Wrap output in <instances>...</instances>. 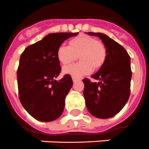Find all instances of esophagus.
<instances>
[{"instance_id": "esophagus-1", "label": "esophagus", "mask_w": 149, "mask_h": 149, "mask_svg": "<svg viewBox=\"0 0 149 149\" xmlns=\"http://www.w3.org/2000/svg\"><path fill=\"white\" fill-rule=\"evenodd\" d=\"M72 80H73V82L77 81V79H76V78H73V77H72Z\"/></svg>"}]
</instances>
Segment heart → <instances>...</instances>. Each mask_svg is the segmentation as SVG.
<instances>
[{"label": "heart", "instance_id": "b5f03b06", "mask_svg": "<svg viewBox=\"0 0 149 149\" xmlns=\"http://www.w3.org/2000/svg\"><path fill=\"white\" fill-rule=\"evenodd\" d=\"M79 55L81 62L74 63L63 68L65 74H70L74 78H80L88 74L92 66L101 67L106 58V49L102 43L94 38L79 35L69 41V46L61 45L57 50V58L62 65H68Z\"/></svg>", "mask_w": 149, "mask_h": 149}]
</instances>
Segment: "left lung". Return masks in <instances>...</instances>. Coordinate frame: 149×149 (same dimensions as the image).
Here are the masks:
<instances>
[{
  "label": "left lung",
  "instance_id": "left-lung-1",
  "mask_svg": "<svg viewBox=\"0 0 149 149\" xmlns=\"http://www.w3.org/2000/svg\"><path fill=\"white\" fill-rule=\"evenodd\" d=\"M98 37L106 49V58L100 69L91 76L98 82L84 78V97L88 110L98 118H109L122 110L130 95V56L126 50L102 33L88 32Z\"/></svg>",
  "mask_w": 149,
  "mask_h": 149
}]
</instances>
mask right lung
<instances>
[{
	"label": "right lung",
	"instance_id": "obj_1",
	"mask_svg": "<svg viewBox=\"0 0 149 149\" xmlns=\"http://www.w3.org/2000/svg\"><path fill=\"white\" fill-rule=\"evenodd\" d=\"M78 33H54L26 47L20 58L17 71L19 98L24 108L41 122H52L60 117L65 97L73 85L71 75L61 80L57 50L65 40Z\"/></svg>",
	"mask_w": 149,
	"mask_h": 149
}]
</instances>
